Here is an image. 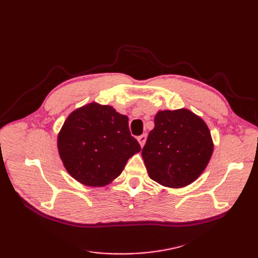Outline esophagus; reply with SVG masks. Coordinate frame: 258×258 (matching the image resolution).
<instances>
[{
    "mask_svg": "<svg viewBox=\"0 0 258 258\" xmlns=\"http://www.w3.org/2000/svg\"><path fill=\"white\" fill-rule=\"evenodd\" d=\"M146 134H143V135H141V136H139L137 139H138V141H139V143H140V145H141V147H143L144 146V144H145V141H146Z\"/></svg>",
    "mask_w": 258,
    "mask_h": 258,
    "instance_id": "1",
    "label": "esophagus"
}]
</instances>
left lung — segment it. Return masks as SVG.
<instances>
[{
	"label": "left lung",
	"instance_id": "left-lung-1",
	"mask_svg": "<svg viewBox=\"0 0 258 258\" xmlns=\"http://www.w3.org/2000/svg\"><path fill=\"white\" fill-rule=\"evenodd\" d=\"M212 153L213 142L205 121L187 108H180L157 113L142 158L152 180L165 187L181 188L200 177Z\"/></svg>",
	"mask_w": 258,
	"mask_h": 258
}]
</instances>
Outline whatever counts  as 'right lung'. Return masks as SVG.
Returning <instances> with one entry per match:
<instances>
[{"label":"right lung","instance_id":"right-lung-1","mask_svg":"<svg viewBox=\"0 0 258 258\" xmlns=\"http://www.w3.org/2000/svg\"><path fill=\"white\" fill-rule=\"evenodd\" d=\"M67 171L91 187L110 184L127 160L141 151L128 128V118L110 105L92 102L73 111L57 136Z\"/></svg>","mask_w":258,"mask_h":258}]
</instances>
